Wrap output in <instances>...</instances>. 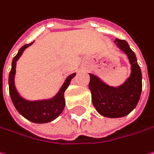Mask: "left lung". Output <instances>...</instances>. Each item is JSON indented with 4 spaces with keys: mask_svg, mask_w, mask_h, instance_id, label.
<instances>
[{
    "mask_svg": "<svg viewBox=\"0 0 154 154\" xmlns=\"http://www.w3.org/2000/svg\"><path fill=\"white\" fill-rule=\"evenodd\" d=\"M116 46L128 56L131 64L130 76L123 84L114 87L105 84L94 74L90 73L89 84L92 103L103 116L120 118L128 116L137 106L142 90V75L134 52L126 40L116 38Z\"/></svg>",
    "mask_w": 154,
    "mask_h": 154,
    "instance_id": "obj_1",
    "label": "left lung"
}]
</instances>
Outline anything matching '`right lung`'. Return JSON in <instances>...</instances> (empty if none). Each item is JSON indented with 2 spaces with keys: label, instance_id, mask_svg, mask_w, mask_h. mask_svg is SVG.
<instances>
[{
  "label": "right lung",
  "instance_id": "1",
  "mask_svg": "<svg viewBox=\"0 0 154 154\" xmlns=\"http://www.w3.org/2000/svg\"><path fill=\"white\" fill-rule=\"evenodd\" d=\"M32 43L33 42L23 45L19 50L16 56L13 58L12 68L8 77L9 93L15 109L22 116L33 123H47L54 121L64 110L65 106V100L64 97V91L70 85L71 79L76 76V73L70 74L69 77H67L58 92L51 98L35 101H30L23 98L18 92L14 84L16 64L18 59L22 55L24 51L27 47H29L31 45H32Z\"/></svg>",
  "mask_w": 154,
  "mask_h": 154
}]
</instances>
